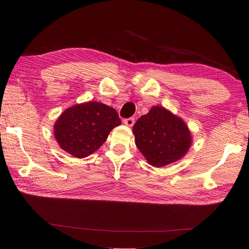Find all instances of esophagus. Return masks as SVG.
<instances>
[{"label": "esophagus", "mask_w": 249, "mask_h": 249, "mask_svg": "<svg viewBox=\"0 0 249 249\" xmlns=\"http://www.w3.org/2000/svg\"><path fill=\"white\" fill-rule=\"evenodd\" d=\"M124 124L125 125H127V126H133V124H134V123H135V119L134 118H126V119H124Z\"/></svg>", "instance_id": "1"}]
</instances>
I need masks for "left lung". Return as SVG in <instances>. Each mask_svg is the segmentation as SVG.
<instances>
[{
	"label": "left lung",
	"instance_id": "8db88e82",
	"mask_svg": "<svg viewBox=\"0 0 249 249\" xmlns=\"http://www.w3.org/2000/svg\"><path fill=\"white\" fill-rule=\"evenodd\" d=\"M135 143L147 163L163 167L188 153L192 135L183 118L161 106L150 108L133 126Z\"/></svg>",
	"mask_w": 249,
	"mask_h": 249
}]
</instances>
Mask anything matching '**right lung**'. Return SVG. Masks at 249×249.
<instances>
[{"label":"right lung","mask_w":249,"mask_h":249,"mask_svg":"<svg viewBox=\"0 0 249 249\" xmlns=\"http://www.w3.org/2000/svg\"><path fill=\"white\" fill-rule=\"evenodd\" d=\"M120 124L114 108L100 102H85L61 113L54 124V136L60 148L82 159L99 149Z\"/></svg>","instance_id":"add662e5"}]
</instances>
